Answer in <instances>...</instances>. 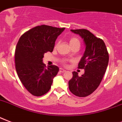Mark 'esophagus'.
<instances>
[{"instance_id":"34e87169","label":"esophagus","mask_w":122,"mask_h":122,"mask_svg":"<svg viewBox=\"0 0 122 122\" xmlns=\"http://www.w3.org/2000/svg\"><path fill=\"white\" fill-rule=\"evenodd\" d=\"M66 71V70H64V69H61V68H60V69H59V72H62V73H63V72H65Z\"/></svg>"}]
</instances>
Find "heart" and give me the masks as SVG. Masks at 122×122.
Listing matches in <instances>:
<instances>
[{
    "instance_id": "1",
    "label": "heart",
    "mask_w": 122,
    "mask_h": 122,
    "mask_svg": "<svg viewBox=\"0 0 122 122\" xmlns=\"http://www.w3.org/2000/svg\"><path fill=\"white\" fill-rule=\"evenodd\" d=\"M69 44L71 47L73 46H80V41L78 38L72 37L69 39Z\"/></svg>"
}]
</instances>
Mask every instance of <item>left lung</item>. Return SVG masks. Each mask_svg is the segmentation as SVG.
Segmentation results:
<instances>
[{"mask_svg": "<svg viewBox=\"0 0 122 122\" xmlns=\"http://www.w3.org/2000/svg\"><path fill=\"white\" fill-rule=\"evenodd\" d=\"M71 30L81 37L86 48L78 64V68L83 69L85 73L79 76L77 72H72L73 76L69 81V88L76 96L86 97L99 86L108 65L109 55L102 39L97 38L89 30L86 29Z\"/></svg>", "mask_w": 122, "mask_h": 122, "instance_id": "left-lung-1", "label": "left lung"}]
</instances>
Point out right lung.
<instances>
[{
  "instance_id": "obj_1",
  "label": "right lung",
  "mask_w": 122,
  "mask_h": 122,
  "mask_svg": "<svg viewBox=\"0 0 122 122\" xmlns=\"http://www.w3.org/2000/svg\"><path fill=\"white\" fill-rule=\"evenodd\" d=\"M65 28L42 25L29 30L21 36L15 50V67L21 82L34 96L44 95L50 89L59 69L46 67L42 62L45 53L52 52L57 37Z\"/></svg>"
}]
</instances>
